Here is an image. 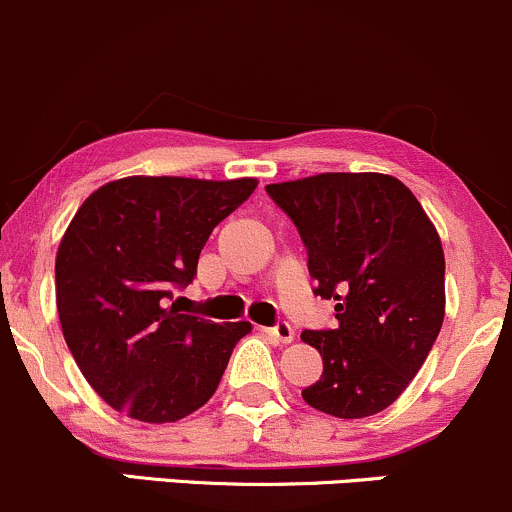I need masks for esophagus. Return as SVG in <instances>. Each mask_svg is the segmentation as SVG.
Here are the masks:
<instances>
[{
    "instance_id": "esophagus-1",
    "label": "esophagus",
    "mask_w": 512,
    "mask_h": 512,
    "mask_svg": "<svg viewBox=\"0 0 512 512\" xmlns=\"http://www.w3.org/2000/svg\"><path fill=\"white\" fill-rule=\"evenodd\" d=\"M266 334L271 339H276L278 344H290L295 339V332H293V327H290L288 322H278L276 327H268L266 329Z\"/></svg>"
}]
</instances>
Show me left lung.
Here are the masks:
<instances>
[{"instance_id": "8db88e82", "label": "left lung", "mask_w": 512, "mask_h": 512, "mask_svg": "<svg viewBox=\"0 0 512 512\" xmlns=\"http://www.w3.org/2000/svg\"><path fill=\"white\" fill-rule=\"evenodd\" d=\"M266 192L298 227L315 295L337 300V327L300 334L324 366L302 398L342 420L386 410L442 329L437 229L393 175L322 173L266 185Z\"/></svg>"}]
</instances>
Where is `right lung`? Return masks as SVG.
Instances as JSON below:
<instances>
[{"label": "right lung", "instance_id": "1", "mask_svg": "<svg viewBox=\"0 0 512 512\" xmlns=\"http://www.w3.org/2000/svg\"><path fill=\"white\" fill-rule=\"evenodd\" d=\"M256 185L131 175L75 212L56 256L58 317L82 376L114 410L161 425L214 395L251 324L183 315L168 300L192 283L212 229Z\"/></svg>", "mask_w": 512, "mask_h": 512}]
</instances>
